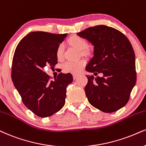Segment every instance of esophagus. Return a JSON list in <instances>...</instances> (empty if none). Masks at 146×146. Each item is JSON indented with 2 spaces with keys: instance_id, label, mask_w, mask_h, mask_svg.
<instances>
[{
  "instance_id": "34e87169",
  "label": "esophagus",
  "mask_w": 146,
  "mask_h": 146,
  "mask_svg": "<svg viewBox=\"0 0 146 146\" xmlns=\"http://www.w3.org/2000/svg\"><path fill=\"white\" fill-rule=\"evenodd\" d=\"M78 76H79L78 74H73V78H74V80L78 78Z\"/></svg>"
}]
</instances>
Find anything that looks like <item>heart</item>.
Wrapping results in <instances>:
<instances>
[{
    "label": "heart",
    "instance_id": "obj_1",
    "mask_svg": "<svg viewBox=\"0 0 146 146\" xmlns=\"http://www.w3.org/2000/svg\"><path fill=\"white\" fill-rule=\"evenodd\" d=\"M69 42L72 46L75 47L79 51H82L87 47V43L84 39L81 37L74 36L71 37L69 39ZM64 54V44H59L57 48L56 55L57 58H62ZM86 62L84 60H78V61H68L65 62L63 65V69L64 71L67 72L78 74L82 71V68L85 66Z\"/></svg>",
    "mask_w": 146,
    "mask_h": 146
}]
</instances>
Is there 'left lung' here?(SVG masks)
I'll return each instance as SVG.
<instances>
[{
  "label": "left lung",
  "mask_w": 146,
  "mask_h": 146,
  "mask_svg": "<svg viewBox=\"0 0 146 146\" xmlns=\"http://www.w3.org/2000/svg\"><path fill=\"white\" fill-rule=\"evenodd\" d=\"M94 46L93 57L86 67V96L95 108L106 113L124 107L136 83L135 56L129 39L115 28L104 25L90 27L77 33Z\"/></svg>",
  "instance_id": "8db88e82"
}]
</instances>
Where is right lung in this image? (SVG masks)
<instances>
[{
	"label": "right lung",
	"instance_id": "right-lung-1",
	"mask_svg": "<svg viewBox=\"0 0 146 146\" xmlns=\"http://www.w3.org/2000/svg\"><path fill=\"white\" fill-rule=\"evenodd\" d=\"M67 34L32 32L21 39L14 53L11 78L24 105L38 116H51L64 107L70 73L59 74L54 80L43 71L57 64V48Z\"/></svg>",
	"mask_w": 146,
	"mask_h": 146
}]
</instances>
